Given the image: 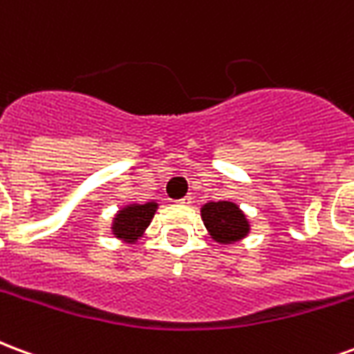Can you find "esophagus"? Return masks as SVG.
Returning <instances> with one entry per match:
<instances>
[{
    "instance_id": "1",
    "label": "esophagus",
    "mask_w": 354,
    "mask_h": 354,
    "mask_svg": "<svg viewBox=\"0 0 354 354\" xmlns=\"http://www.w3.org/2000/svg\"><path fill=\"white\" fill-rule=\"evenodd\" d=\"M178 203H180V205H189V203H192V195H185V197H182Z\"/></svg>"
}]
</instances>
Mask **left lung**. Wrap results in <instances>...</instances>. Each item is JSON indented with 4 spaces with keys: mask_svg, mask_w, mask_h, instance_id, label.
<instances>
[{
    "mask_svg": "<svg viewBox=\"0 0 354 354\" xmlns=\"http://www.w3.org/2000/svg\"><path fill=\"white\" fill-rule=\"evenodd\" d=\"M203 222L210 231V235L218 243H235L248 233V222L237 205L220 201L208 203L201 210Z\"/></svg>",
    "mask_w": 354,
    "mask_h": 354,
    "instance_id": "8db88e82",
    "label": "left lung"
}]
</instances>
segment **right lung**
Here are the masks:
<instances>
[{
	"mask_svg": "<svg viewBox=\"0 0 354 354\" xmlns=\"http://www.w3.org/2000/svg\"><path fill=\"white\" fill-rule=\"evenodd\" d=\"M155 208H157V203L131 205V207L123 208L113 222V235L124 239L129 243H134L142 235V231L149 225L155 214Z\"/></svg>",
	"mask_w": 354,
	"mask_h": 354,
	"instance_id": "add662e5",
	"label": "right lung"
}]
</instances>
